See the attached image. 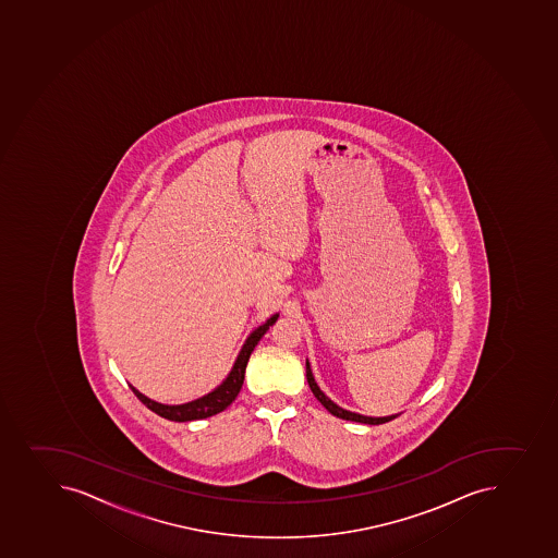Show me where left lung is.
I'll list each match as a JSON object with an SVG mask.
<instances>
[{"instance_id": "left-lung-1", "label": "left lung", "mask_w": 558, "mask_h": 558, "mask_svg": "<svg viewBox=\"0 0 558 558\" xmlns=\"http://www.w3.org/2000/svg\"><path fill=\"white\" fill-rule=\"evenodd\" d=\"M307 383L311 390H313L314 398L318 399L319 403L324 404L325 409L329 410L330 414L336 415V417H340V420L356 421V423H365V425H383V423H388V421H392L398 417V415H388V417H366V415L354 414V412H349V410L340 409L338 404L332 403V401H330V399L319 390L318 385L314 381L313 372H311L308 361Z\"/></svg>"}]
</instances>
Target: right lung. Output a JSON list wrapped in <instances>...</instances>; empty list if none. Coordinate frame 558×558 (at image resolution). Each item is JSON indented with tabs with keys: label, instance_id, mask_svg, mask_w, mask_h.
<instances>
[{
	"label": "right lung",
	"instance_id": "1",
	"mask_svg": "<svg viewBox=\"0 0 558 558\" xmlns=\"http://www.w3.org/2000/svg\"><path fill=\"white\" fill-rule=\"evenodd\" d=\"M277 319L278 314H275V316L267 319L266 324L260 325V327L247 338L244 347H242V352H240L239 357H236L233 371L226 377V381H223L217 390H213L211 393H207V396L197 399V401L170 407V404L155 403L151 399L137 392L135 388H132L133 393L137 396L141 403L146 404L151 412L159 414L160 417H165V420L184 423V421L206 420V417H211V415L228 409L229 404L233 403L234 398L239 396L240 388L244 385L245 366H247V361H250L251 352L255 351V347L258 345L262 336L266 335L267 329H269Z\"/></svg>",
	"mask_w": 558,
	"mask_h": 558
}]
</instances>
